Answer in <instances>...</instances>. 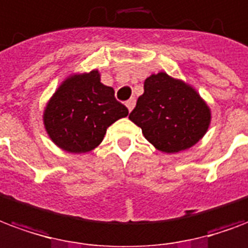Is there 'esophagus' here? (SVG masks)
<instances>
[{"instance_id":"esophagus-1","label":"esophagus","mask_w":248,"mask_h":248,"mask_svg":"<svg viewBox=\"0 0 248 248\" xmlns=\"http://www.w3.org/2000/svg\"><path fill=\"white\" fill-rule=\"evenodd\" d=\"M126 106H127L129 111H131V110L134 109V106H135V100H134V98H131V100L127 101V102H126Z\"/></svg>"}]
</instances>
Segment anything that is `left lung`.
Returning <instances> with one entry per match:
<instances>
[{"mask_svg":"<svg viewBox=\"0 0 248 248\" xmlns=\"http://www.w3.org/2000/svg\"><path fill=\"white\" fill-rule=\"evenodd\" d=\"M129 118L156 150L176 154L203 138L212 111L188 82L159 72L144 80V92Z\"/></svg>","mask_w":248,"mask_h":248,"instance_id":"left-lung-1","label":"left lung"}]
</instances>
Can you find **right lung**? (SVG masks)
I'll use <instances>...</instances> for the list:
<instances>
[{
	"label": "right lung",
	"mask_w": 248,
	"mask_h": 248,
	"mask_svg": "<svg viewBox=\"0 0 248 248\" xmlns=\"http://www.w3.org/2000/svg\"><path fill=\"white\" fill-rule=\"evenodd\" d=\"M129 110L114 97V89L101 82L98 69L72 73L55 91L43 111L49 139L64 151L91 152L106 130Z\"/></svg>",
	"instance_id": "1"
}]
</instances>
